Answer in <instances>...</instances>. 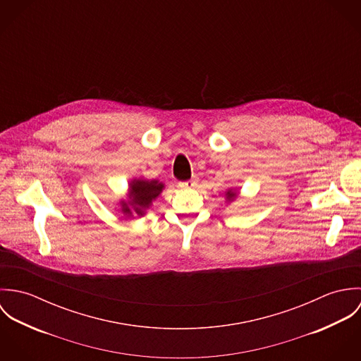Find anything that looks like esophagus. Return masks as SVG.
<instances>
[{"label":"esophagus","mask_w":361,"mask_h":361,"mask_svg":"<svg viewBox=\"0 0 361 361\" xmlns=\"http://www.w3.org/2000/svg\"><path fill=\"white\" fill-rule=\"evenodd\" d=\"M179 186H180V188H188V189L196 188V186H197V178L195 176V178H192V179L186 180V182H180V183H179Z\"/></svg>","instance_id":"34e87169"}]
</instances>
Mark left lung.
I'll return each instance as SVG.
<instances>
[{"label":"left lung","instance_id":"8db88e82","mask_svg":"<svg viewBox=\"0 0 361 361\" xmlns=\"http://www.w3.org/2000/svg\"><path fill=\"white\" fill-rule=\"evenodd\" d=\"M235 196H236V193H235L233 190H229V192H228V199H229V200H233Z\"/></svg>","mask_w":361,"mask_h":361}]
</instances>
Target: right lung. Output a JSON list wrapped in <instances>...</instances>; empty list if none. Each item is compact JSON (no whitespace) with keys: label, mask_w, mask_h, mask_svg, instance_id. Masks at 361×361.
<instances>
[{"label":"right lung","mask_w":361,"mask_h":361,"mask_svg":"<svg viewBox=\"0 0 361 361\" xmlns=\"http://www.w3.org/2000/svg\"><path fill=\"white\" fill-rule=\"evenodd\" d=\"M164 185L158 183L157 180H133L130 183V202L129 204L133 207L136 214L142 215L143 209L150 206V203L154 200L155 197L161 193ZM122 211L128 215L132 214V209L126 203L122 202Z\"/></svg>","instance_id":"1"}]
</instances>
